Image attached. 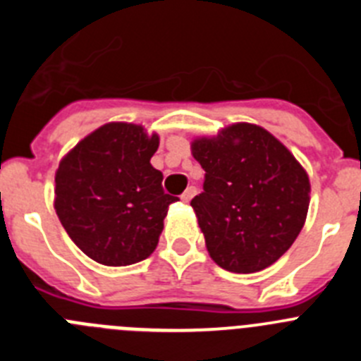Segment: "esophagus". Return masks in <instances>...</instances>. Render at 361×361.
Returning a JSON list of instances; mask_svg holds the SVG:
<instances>
[{
  "instance_id": "1",
  "label": "esophagus",
  "mask_w": 361,
  "mask_h": 361,
  "mask_svg": "<svg viewBox=\"0 0 361 361\" xmlns=\"http://www.w3.org/2000/svg\"><path fill=\"white\" fill-rule=\"evenodd\" d=\"M195 193H197V188L195 186H190L186 191H184L183 195H180V199H183V202H190V200L193 199V197H195Z\"/></svg>"
}]
</instances>
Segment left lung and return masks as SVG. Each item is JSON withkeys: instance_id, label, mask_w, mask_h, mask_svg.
Here are the masks:
<instances>
[{"instance_id": "1", "label": "left lung", "mask_w": 361, "mask_h": 361, "mask_svg": "<svg viewBox=\"0 0 361 361\" xmlns=\"http://www.w3.org/2000/svg\"><path fill=\"white\" fill-rule=\"evenodd\" d=\"M204 173L191 200L209 257L231 273H257L293 245L309 208V177L260 126L238 123L191 145Z\"/></svg>"}]
</instances>
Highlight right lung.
I'll use <instances>...</instances> for the list:
<instances>
[{
	"instance_id": "1",
	"label": "right lung",
	"mask_w": 361,
	"mask_h": 361,
	"mask_svg": "<svg viewBox=\"0 0 361 361\" xmlns=\"http://www.w3.org/2000/svg\"><path fill=\"white\" fill-rule=\"evenodd\" d=\"M159 135L110 123L85 137L56 173V213L68 237L103 266H130L157 247L170 204L149 164Z\"/></svg>"
}]
</instances>
